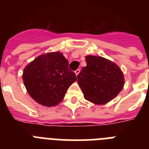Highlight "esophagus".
<instances>
[{
  "label": "esophagus",
  "instance_id": "34e87169",
  "mask_svg": "<svg viewBox=\"0 0 149 149\" xmlns=\"http://www.w3.org/2000/svg\"><path fill=\"white\" fill-rule=\"evenodd\" d=\"M74 73H75V74H76V76H77L79 74V73H80V69H77V70L75 71V72H74Z\"/></svg>",
  "mask_w": 149,
  "mask_h": 149
}]
</instances>
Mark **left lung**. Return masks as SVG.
Listing matches in <instances>:
<instances>
[{
	"instance_id": "obj_1",
	"label": "left lung",
	"mask_w": 149,
	"mask_h": 149,
	"mask_svg": "<svg viewBox=\"0 0 149 149\" xmlns=\"http://www.w3.org/2000/svg\"><path fill=\"white\" fill-rule=\"evenodd\" d=\"M86 65L77 75V83L85 99L104 104L120 93L125 84L124 74L116 63L101 56L88 55Z\"/></svg>"
}]
</instances>
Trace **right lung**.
<instances>
[{
  "label": "right lung",
  "instance_id": "add662e5",
  "mask_svg": "<svg viewBox=\"0 0 149 149\" xmlns=\"http://www.w3.org/2000/svg\"><path fill=\"white\" fill-rule=\"evenodd\" d=\"M68 66V60L59 51L36 57L24 69L22 78L27 93L43 106L57 105L77 80Z\"/></svg>",
  "mask_w": 149,
  "mask_h": 149
}]
</instances>
